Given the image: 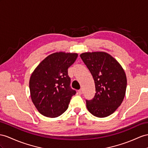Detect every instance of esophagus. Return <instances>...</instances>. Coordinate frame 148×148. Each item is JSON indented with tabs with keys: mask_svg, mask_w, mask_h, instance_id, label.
Instances as JSON below:
<instances>
[{
	"mask_svg": "<svg viewBox=\"0 0 148 148\" xmlns=\"http://www.w3.org/2000/svg\"><path fill=\"white\" fill-rule=\"evenodd\" d=\"M78 93H79V94H80V95H81V94H82L83 93V91H82V89H79V90H78Z\"/></svg>",
	"mask_w": 148,
	"mask_h": 148,
	"instance_id": "1",
	"label": "esophagus"
}]
</instances>
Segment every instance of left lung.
Here are the masks:
<instances>
[{
    "instance_id": "left-lung-1",
    "label": "left lung",
    "mask_w": 148,
    "mask_h": 148,
    "mask_svg": "<svg viewBox=\"0 0 148 148\" xmlns=\"http://www.w3.org/2000/svg\"><path fill=\"white\" fill-rule=\"evenodd\" d=\"M91 73L96 93L86 100V107L94 116H110L123 103L126 94L127 78L117 60L105 52H84L80 55Z\"/></svg>"
}]
</instances>
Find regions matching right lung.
<instances>
[{"label":"right lung","instance_id":"add662e5","mask_svg":"<svg viewBox=\"0 0 148 148\" xmlns=\"http://www.w3.org/2000/svg\"><path fill=\"white\" fill-rule=\"evenodd\" d=\"M77 53L58 52L46 57L31 74L29 89L33 104L42 115L57 117L65 112L75 90L70 88L68 68Z\"/></svg>","mask_w":148,"mask_h":148}]
</instances>
